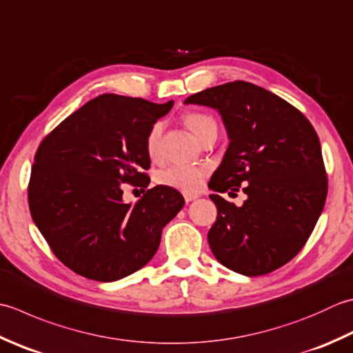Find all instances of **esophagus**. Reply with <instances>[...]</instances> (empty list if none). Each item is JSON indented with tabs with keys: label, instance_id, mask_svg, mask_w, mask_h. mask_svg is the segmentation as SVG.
Segmentation results:
<instances>
[{
	"label": "esophagus",
	"instance_id": "34e87169",
	"mask_svg": "<svg viewBox=\"0 0 353 353\" xmlns=\"http://www.w3.org/2000/svg\"><path fill=\"white\" fill-rule=\"evenodd\" d=\"M183 197H185V202L188 203V202H192V200L199 199V194H192V192H185Z\"/></svg>",
	"mask_w": 353,
	"mask_h": 353
}]
</instances>
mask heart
<instances>
[{
	"instance_id": "b5f03b06",
	"label": "heart",
	"mask_w": 353,
	"mask_h": 353,
	"mask_svg": "<svg viewBox=\"0 0 353 353\" xmlns=\"http://www.w3.org/2000/svg\"><path fill=\"white\" fill-rule=\"evenodd\" d=\"M183 125L190 131L191 136L199 142L211 130H217L216 121L205 113H188L183 116ZM162 125L154 123L150 128L147 139H145V148L147 154L154 159L157 156L159 139H161ZM208 174V168L202 165H172L157 172L156 181L165 188L177 190L182 192H197L203 186V181Z\"/></svg>"
}]
</instances>
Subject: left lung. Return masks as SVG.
<instances>
[{
    "label": "left lung",
    "mask_w": 353,
    "mask_h": 353,
    "mask_svg": "<svg viewBox=\"0 0 353 353\" xmlns=\"http://www.w3.org/2000/svg\"><path fill=\"white\" fill-rule=\"evenodd\" d=\"M185 103L217 110L230 145L210 188L220 194L211 251L234 272L255 277L292 260L307 241L327 196L321 145L305 114L269 90L236 81L191 94Z\"/></svg>",
    "instance_id": "1"
}]
</instances>
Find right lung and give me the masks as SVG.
I'll return each instance as SVG.
<instances>
[{
    "label": "right lung",
    "instance_id": "add662e5",
    "mask_svg": "<svg viewBox=\"0 0 353 353\" xmlns=\"http://www.w3.org/2000/svg\"><path fill=\"white\" fill-rule=\"evenodd\" d=\"M172 103L101 94L41 142L29 208L53 254L73 272L110 283L139 271L156 254L163 226L183 208L181 192L162 185L134 205L122 197V183L148 186L145 139Z\"/></svg>",
    "mask_w": 353,
    "mask_h": 353
}]
</instances>
